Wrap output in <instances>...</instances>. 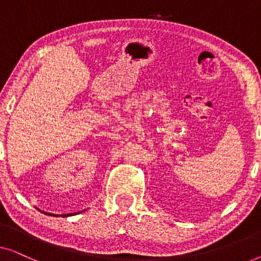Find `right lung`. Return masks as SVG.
<instances>
[{
	"instance_id": "right-lung-1",
	"label": "right lung",
	"mask_w": 261,
	"mask_h": 261,
	"mask_svg": "<svg viewBox=\"0 0 261 261\" xmlns=\"http://www.w3.org/2000/svg\"><path fill=\"white\" fill-rule=\"evenodd\" d=\"M69 215H73V214H66V215H62V216L64 217V216H69Z\"/></svg>"
}]
</instances>
